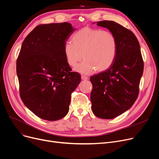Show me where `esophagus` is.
Instances as JSON below:
<instances>
[{"instance_id":"obj_1","label":"esophagus","mask_w":159,"mask_h":159,"mask_svg":"<svg viewBox=\"0 0 159 159\" xmlns=\"http://www.w3.org/2000/svg\"><path fill=\"white\" fill-rule=\"evenodd\" d=\"M81 79H82V80H88V77H86V76L82 75V76H81Z\"/></svg>"}]
</instances>
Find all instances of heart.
Masks as SVG:
<instances>
[{
    "instance_id": "b5f03b06",
    "label": "heart",
    "mask_w": 159,
    "mask_h": 159,
    "mask_svg": "<svg viewBox=\"0 0 159 159\" xmlns=\"http://www.w3.org/2000/svg\"><path fill=\"white\" fill-rule=\"evenodd\" d=\"M64 46L67 64L75 67L83 57L85 59L75 68V71L89 74L95 70H107L115 60L118 43L114 34L108 30L84 27L76 32Z\"/></svg>"
}]
</instances>
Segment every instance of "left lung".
I'll list each match as a JSON object with an SVG mask.
<instances>
[{
  "label": "left lung",
  "mask_w": 159,
  "mask_h": 159,
  "mask_svg": "<svg viewBox=\"0 0 159 159\" xmlns=\"http://www.w3.org/2000/svg\"><path fill=\"white\" fill-rule=\"evenodd\" d=\"M97 25L114 34L118 48L112 66L90 77L92 110L98 118L113 119L126 112L136 101L143 61L139 41L130 30L112 20H101Z\"/></svg>",
  "instance_id": "obj_1"
}]
</instances>
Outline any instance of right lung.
<instances>
[{"mask_svg": "<svg viewBox=\"0 0 159 159\" xmlns=\"http://www.w3.org/2000/svg\"><path fill=\"white\" fill-rule=\"evenodd\" d=\"M75 29L69 23L37 26L24 39L17 60L20 96L25 105L48 121L63 118L80 75L71 72L64 46Z\"/></svg>", "mask_w": 159, "mask_h": 159, "instance_id": "add662e5", "label": "right lung"}]
</instances>
